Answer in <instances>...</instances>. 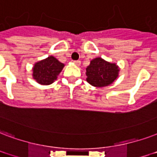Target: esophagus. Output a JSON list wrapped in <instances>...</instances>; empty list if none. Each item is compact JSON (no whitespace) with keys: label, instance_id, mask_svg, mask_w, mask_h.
I'll return each instance as SVG.
<instances>
[{"label":"esophagus","instance_id":"obj_1","mask_svg":"<svg viewBox=\"0 0 157 157\" xmlns=\"http://www.w3.org/2000/svg\"><path fill=\"white\" fill-rule=\"evenodd\" d=\"M74 63H75V65H79L80 64H81V61H80V60H75V61H74Z\"/></svg>","mask_w":157,"mask_h":157}]
</instances>
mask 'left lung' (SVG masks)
<instances>
[{
	"label": "left lung",
	"mask_w": 157,
	"mask_h": 157,
	"mask_svg": "<svg viewBox=\"0 0 157 157\" xmlns=\"http://www.w3.org/2000/svg\"><path fill=\"white\" fill-rule=\"evenodd\" d=\"M87 81L94 87H101L111 84L118 77L119 68L98 57L93 59L86 69Z\"/></svg>",
	"instance_id": "8db88e82"
}]
</instances>
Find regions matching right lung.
<instances>
[{
    "mask_svg": "<svg viewBox=\"0 0 157 157\" xmlns=\"http://www.w3.org/2000/svg\"><path fill=\"white\" fill-rule=\"evenodd\" d=\"M64 67L62 64L54 56H49L47 59L36 63L33 69V77L38 83L49 85L56 79L57 75Z\"/></svg>",
    "mask_w": 157,
    "mask_h": 157,
    "instance_id": "1",
    "label": "right lung"
}]
</instances>
